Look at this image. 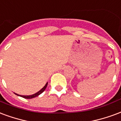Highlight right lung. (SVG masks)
<instances>
[{"instance_id":"obj_1","label":"right lung","mask_w":121,"mask_h":121,"mask_svg":"<svg viewBox=\"0 0 121 121\" xmlns=\"http://www.w3.org/2000/svg\"><path fill=\"white\" fill-rule=\"evenodd\" d=\"M48 86V83L46 84V85H45L43 88H42L41 90H40L39 91H38L37 93H35V94H33V95H18V94H17V93H15L17 95H18L20 96V97H22L24 98V99H32V98H34V97H37L38 95H39L40 94H41V93L44 91L46 90V87H47Z\"/></svg>"}]
</instances>
